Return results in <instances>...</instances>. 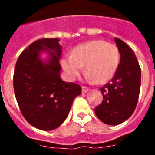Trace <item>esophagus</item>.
I'll list each match as a JSON object with an SVG mask.
<instances>
[{"label":"esophagus","mask_w":155,"mask_h":155,"mask_svg":"<svg viewBox=\"0 0 155 155\" xmlns=\"http://www.w3.org/2000/svg\"><path fill=\"white\" fill-rule=\"evenodd\" d=\"M89 90H90V88L85 87V86H82V92L83 93H86L87 91H89Z\"/></svg>","instance_id":"esophagus-1"}]
</instances>
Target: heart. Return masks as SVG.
Listing matches in <instances>:
<instances>
[{
    "instance_id": "b5f03b06",
    "label": "heart",
    "mask_w": 155,
    "mask_h": 155,
    "mask_svg": "<svg viewBox=\"0 0 155 155\" xmlns=\"http://www.w3.org/2000/svg\"><path fill=\"white\" fill-rule=\"evenodd\" d=\"M120 53L115 45L104 41H88L78 45L71 56L61 60V65L69 80L74 81L80 75L82 66L89 81L102 84L110 81L118 69Z\"/></svg>"
}]
</instances>
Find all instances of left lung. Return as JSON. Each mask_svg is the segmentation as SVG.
<instances>
[{"label": "left lung", "mask_w": 155, "mask_h": 155, "mask_svg": "<svg viewBox=\"0 0 155 155\" xmlns=\"http://www.w3.org/2000/svg\"><path fill=\"white\" fill-rule=\"evenodd\" d=\"M120 54L115 74L101 88L103 101L94 109L96 116L106 124L117 125L128 120L135 110L140 95L141 70L133 51L119 38H114Z\"/></svg>", "instance_id": "8db88e82"}]
</instances>
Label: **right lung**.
Listing matches in <instances>:
<instances>
[{
	"instance_id": "add662e5",
	"label": "right lung",
	"mask_w": 155,
	"mask_h": 155,
	"mask_svg": "<svg viewBox=\"0 0 155 155\" xmlns=\"http://www.w3.org/2000/svg\"><path fill=\"white\" fill-rule=\"evenodd\" d=\"M47 52L50 57L42 61L39 54ZM59 39L34 41L20 54L15 64L13 85L22 115L32 126L49 131L64 122L74 99L81 87L61 80Z\"/></svg>"
}]
</instances>
